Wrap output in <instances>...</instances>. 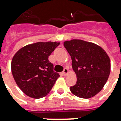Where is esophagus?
I'll use <instances>...</instances> for the list:
<instances>
[{
	"mask_svg": "<svg viewBox=\"0 0 121 121\" xmlns=\"http://www.w3.org/2000/svg\"><path fill=\"white\" fill-rule=\"evenodd\" d=\"M68 73H69V70H68V69H67V68L64 69V70H63V75H65H65H67V74H68Z\"/></svg>",
	"mask_w": 121,
	"mask_h": 121,
	"instance_id": "esophagus-1",
	"label": "esophagus"
}]
</instances>
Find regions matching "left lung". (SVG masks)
<instances>
[{"label": "left lung", "mask_w": 121, "mask_h": 121, "mask_svg": "<svg viewBox=\"0 0 121 121\" xmlns=\"http://www.w3.org/2000/svg\"><path fill=\"white\" fill-rule=\"evenodd\" d=\"M72 59V67L77 77L71 93L80 98L89 99L99 93L109 77L110 60L99 45L81 39L63 43Z\"/></svg>", "instance_id": "1"}]
</instances>
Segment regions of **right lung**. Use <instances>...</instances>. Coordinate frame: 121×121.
Here are the masks:
<instances>
[{
  "label": "right lung",
  "mask_w": 121,
  "mask_h": 121,
  "mask_svg": "<svg viewBox=\"0 0 121 121\" xmlns=\"http://www.w3.org/2000/svg\"><path fill=\"white\" fill-rule=\"evenodd\" d=\"M58 42H37L25 46L12 60V73L20 89L27 96L40 99L50 92L60 76L53 70L48 56Z\"/></svg>",
  "instance_id": "right-lung-1"
}]
</instances>
